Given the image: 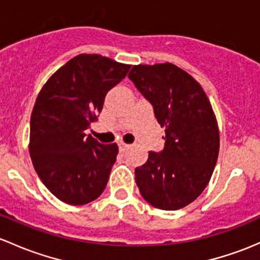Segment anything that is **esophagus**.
I'll return each mask as SVG.
<instances>
[{
    "label": "esophagus",
    "instance_id": "34e87169",
    "mask_svg": "<svg viewBox=\"0 0 260 260\" xmlns=\"http://www.w3.org/2000/svg\"><path fill=\"white\" fill-rule=\"evenodd\" d=\"M129 147H131L129 144H125V143H123V142H118V149H119V152H121V153L127 151Z\"/></svg>",
    "mask_w": 260,
    "mask_h": 260
}]
</instances>
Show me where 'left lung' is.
<instances>
[{
	"label": "left lung",
	"instance_id": "obj_1",
	"mask_svg": "<svg viewBox=\"0 0 260 260\" xmlns=\"http://www.w3.org/2000/svg\"><path fill=\"white\" fill-rule=\"evenodd\" d=\"M128 78L166 128L165 148L149 152L147 162L136 168L139 192L155 208H183L207 187L219 153L208 97L192 76L172 63L133 66Z\"/></svg>",
	"mask_w": 260,
	"mask_h": 260
}]
</instances>
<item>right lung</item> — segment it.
<instances>
[{"label": "right lung", "mask_w": 260, "mask_h": 260, "mask_svg": "<svg viewBox=\"0 0 260 260\" xmlns=\"http://www.w3.org/2000/svg\"><path fill=\"white\" fill-rule=\"evenodd\" d=\"M129 68L101 54H78L41 89L29 124V155L38 177L59 201L83 206L105 190L118 147L100 143L84 131Z\"/></svg>", "instance_id": "1"}]
</instances>
